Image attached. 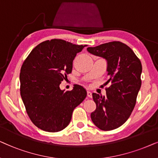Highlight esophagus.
Here are the masks:
<instances>
[{"mask_svg": "<svg viewBox=\"0 0 158 158\" xmlns=\"http://www.w3.org/2000/svg\"><path fill=\"white\" fill-rule=\"evenodd\" d=\"M87 96L89 97V98H92V92L90 91H87Z\"/></svg>", "mask_w": 158, "mask_h": 158, "instance_id": "1", "label": "esophagus"}]
</instances>
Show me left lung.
I'll list each match as a JSON object with an SVG mask.
<instances>
[{"mask_svg": "<svg viewBox=\"0 0 158 158\" xmlns=\"http://www.w3.org/2000/svg\"><path fill=\"white\" fill-rule=\"evenodd\" d=\"M108 61L106 97L92 93L96 109L91 113L94 125L102 131L117 129L127 121L136 105L142 80L140 60L126 44L113 41L87 48Z\"/></svg>", "mask_w": 158, "mask_h": 158, "instance_id": "left-lung-1", "label": "left lung"}]
</instances>
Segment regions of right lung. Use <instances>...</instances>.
<instances>
[{
  "instance_id": "obj_1",
  "label": "right lung",
  "mask_w": 158,
  "mask_h": 158,
  "mask_svg": "<svg viewBox=\"0 0 158 158\" xmlns=\"http://www.w3.org/2000/svg\"><path fill=\"white\" fill-rule=\"evenodd\" d=\"M87 45L53 39L31 50L20 71V93L31 122L43 131L57 132L70 123L72 113L87 97L83 87L71 91L60 84L72 71L73 60Z\"/></svg>"
}]
</instances>
